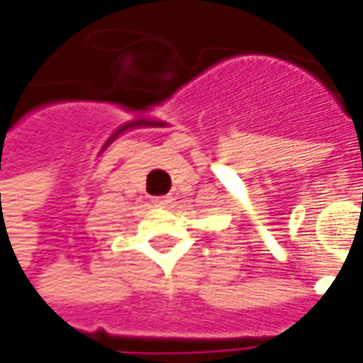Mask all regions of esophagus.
I'll use <instances>...</instances> for the list:
<instances>
[{
	"label": "esophagus",
	"mask_w": 363,
	"mask_h": 363,
	"mask_svg": "<svg viewBox=\"0 0 363 363\" xmlns=\"http://www.w3.org/2000/svg\"><path fill=\"white\" fill-rule=\"evenodd\" d=\"M152 203H154L156 207H168V205L172 203V197H154Z\"/></svg>",
	"instance_id": "1"
}]
</instances>
